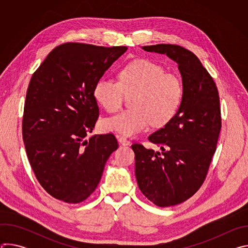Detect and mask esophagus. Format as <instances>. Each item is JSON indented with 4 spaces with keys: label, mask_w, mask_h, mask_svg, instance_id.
Here are the masks:
<instances>
[{
    "label": "esophagus",
    "mask_w": 248,
    "mask_h": 248,
    "mask_svg": "<svg viewBox=\"0 0 248 248\" xmlns=\"http://www.w3.org/2000/svg\"><path fill=\"white\" fill-rule=\"evenodd\" d=\"M118 141H119V142H120L122 145H124V146H126V145H129V144H130V141H129V140H127L124 136H119Z\"/></svg>",
    "instance_id": "esophagus-1"
}]
</instances>
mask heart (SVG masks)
<instances>
[{
    "label": "heart",
    "instance_id": "1",
    "mask_svg": "<svg viewBox=\"0 0 248 248\" xmlns=\"http://www.w3.org/2000/svg\"><path fill=\"white\" fill-rule=\"evenodd\" d=\"M93 94L98 104L109 113L121 109L124 97L131 96V109L104 119L102 128L132 136L150 124L161 127L170 123L180 108L184 86L178 76L166 73L160 64L138 59L120 69L119 82L100 79Z\"/></svg>",
    "mask_w": 248,
    "mask_h": 248
}]
</instances>
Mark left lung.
I'll return each mask as SVG.
<instances>
[{
	"label": "left lung",
	"mask_w": 248,
	"mask_h": 248,
	"mask_svg": "<svg viewBox=\"0 0 248 248\" xmlns=\"http://www.w3.org/2000/svg\"><path fill=\"white\" fill-rule=\"evenodd\" d=\"M179 65L184 95L172 120L148 139L162 152L132 144L139 189L159 207L180 204L202 186L222 126L216 84L190 51L170 44L141 47Z\"/></svg>",
	"instance_id": "obj_1"
}]
</instances>
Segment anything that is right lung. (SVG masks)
Here are the masks:
<instances>
[{
  "mask_svg": "<svg viewBox=\"0 0 248 248\" xmlns=\"http://www.w3.org/2000/svg\"><path fill=\"white\" fill-rule=\"evenodd\" d=\"M126 50L65 43L49 53L30 79L22 138L35 176L56 199L79 203L89 197L119 147L111 133L84 137L99 116L95 84Z\"/></svg>",
  "mask_w": 248,
  "mask_h": 248,
  "instance_id": "1",
  "label": "right lung"
}]
</instances>
